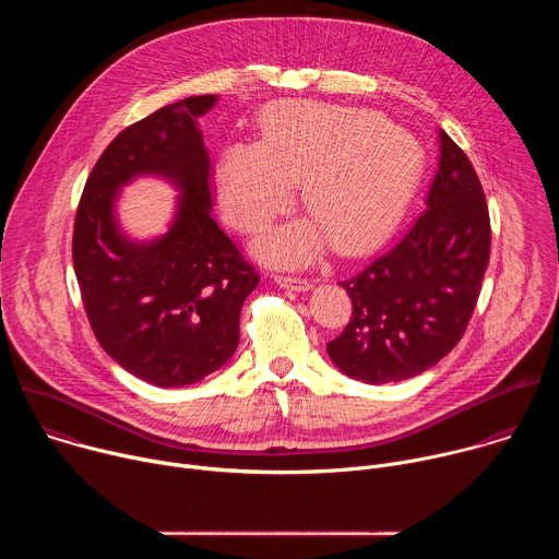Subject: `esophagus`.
Instances as JSON below:
<instances>
[{"label":"esophagus","instance_id":"esophagus-1","mask_svg":"<svg viewBox=\"0 0 559 559\" xmlns=\"http://www.w3.org/2000/svg\"><path fill=\"white\" fill-rule=\"evenodd\" d=\"M274 281L281 285V287H287V289H296V292H305L311 287V283L302 276H292V274H274Z\"/></svg>","mask_w":559,"mask_h":559}]
</instances>
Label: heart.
Returning <instances> with one entry per match:
<instances>
[{"mask_svg":"<svg viewBox=\"0 0 559 559\" xmlns=\"http://www.w3.org/2000/svg\"><path fill=\"white\" fill-rule=\"evenodd\" d=\"M261 143H234L218 162L221 205L248 234L270 227L294 201L313 221L287 225L261 243L274 263H300L330 238L352 254L403 214L423 170L420 143L382 115L311 102H278L263 115Z\"/></svg>","mask_w":559,"mask_h":559,"instance_id":"heart-1","label":"heart"}]
</instances>
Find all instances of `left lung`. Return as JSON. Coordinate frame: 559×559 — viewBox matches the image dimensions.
Listing matches in <instances>:
<instances>
[{
	"mask_svg": "<svg viewBox=\"0 0 559 559\" xmlns=\"http://www.w3.org/2000/svg\"><path fill=\"white\" fill-rule=\"evenodd\" d=\"M491 254L485 190L462 147L440 130V164L425 210L376 259L341 281L352 318L328 354L347 376L414 378L464 336Z\"/></svg>",
	"mask_w": 559,
	"mask_h": 559,
	"instance_id": "8db88e82",
	"label": "left lung"
}]
</instances>
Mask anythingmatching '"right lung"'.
<instances>
[{"label": "right lung", "instance_id": "1", "mask_svg": "<svg viewBox=\"0 0 559 559\" xmlns=\"http://www.w3.org/2000/svg\"><path fill=\"white\" fill-rule=\"evenodd\" d=\"M216 95L188 97L121 130L95 164L72 229V265L104 352L156 386L199 382L238 347V318L261 276L210 216L212 168L197 119ZM183 190L171 231L150 247L116 231L111 199L136 174Z\"/></svg>", "mask_w": 559, "mask_h": 559}]
</instances>
